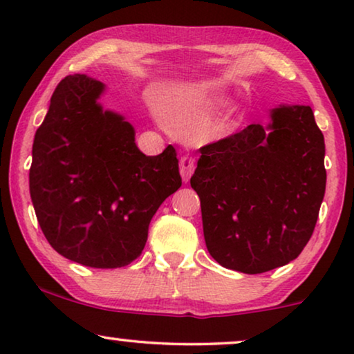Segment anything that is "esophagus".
I'll return each instance as SVG.
<instances>
[{
  "label": "esophagus",
  "instance_id": "esophagus-1",
  "mask_svg": "<svg viewBox=\"0 0 354 354\" xmlns=\"http://www.w3.org/2000/svg\"><path fill=\"white\" fill-rule=\"evenodd\" d=\"M193 171H195V162H193V159L188 156L180 158V176H182L183 182L187 183L188 180H190Z\"/></svg>",
  "mask_w": 354,
  "mask_h": 354
}]
</instances>
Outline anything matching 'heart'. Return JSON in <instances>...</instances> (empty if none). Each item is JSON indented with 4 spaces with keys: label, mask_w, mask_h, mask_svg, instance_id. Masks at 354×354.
<instances>
[{
    "label": "heart",
    "mask_w": 354,
    "mask_h": 354,
    "mask_svg": "<svg viewBox=\"0 0 354 354\" xmlns=\"http://www.w3.org/2000/svg\"><path fill=\"white\" fill-rule=\"evenodd\" d=\"M221 103L219 101H201V103H183L180 108L177 109V114H188L192 111H212L216 109Z\"/></svg>",
    "instance_id": "obj_1"
}]
</instances>
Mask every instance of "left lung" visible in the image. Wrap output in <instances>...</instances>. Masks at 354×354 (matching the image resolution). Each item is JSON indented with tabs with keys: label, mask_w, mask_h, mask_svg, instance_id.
<instances>
[{
	"label": "left lung",
	"mask_w": 354,
	"mask_h": 354,
	"mask_svg": "<svg viewBox=\"0 0 354 354\" xmlns=\"http://www.w3.org/2000/svg\"><path fill=\"white\" fill-rule=\"evenodd\" d=\"M190 178L209 254L227 269L261 274L298 258L326 193V145L309 106H279L270 124L200 148Z\"/></svg>",
	"instance_id": "8db88e82"
}]
</instances>
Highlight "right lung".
<instances>
[{"label":"right lung","instance_id":"add662e5","mask_svg":"<svg viewBox=\"0 0 354 354\" xmlns=\"http://www.w3.org/2000/svg\"><path fill=\"white\" fill-rule=\"evenodd\" d=\"M104 85L67 75L38 127L28 174L38 224L64 258L96 269L142 254L158 207L182 185L172 145L147 156L124 115L98 103Z\"/></svg>","mask_w":354,"mask_h":354}]
</instances>
